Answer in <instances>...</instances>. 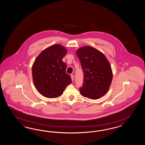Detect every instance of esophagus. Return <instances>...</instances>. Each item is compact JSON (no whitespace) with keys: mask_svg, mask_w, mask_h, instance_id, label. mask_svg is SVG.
<instances>
[{"mask_svg":"<svg viewBox=\"0 0 145 145\" xmlns=\"http://www.w3.org/2000/svg\"><path fill=\"white\" fill-rule=\"evenodd\" d=\"M71 80L73 82L74 79V74H71Z\"/></svg>","mask_w":145,"mask_h":145,"instance_id":"1","label":"esophagus"}]
</instances>
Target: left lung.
I'll return each mask as SVG.
<instances>
[{
  "label": "left lung",
  "mask_w": 145,
  "mask_h": 145,
  "mask_svg": "<svg viewBox=\"0 0 145 145\" xmlns=\"http://www.w3.org/2000/svg\"><path fill=\"white\" fill-rule=\"evenodd\" d=\"M77 56L84 71L82 96L97 99L107 93L112 79V67L104 54L89 46L78 49Z\"/></svg>",
  "instance_id": "left-lung-1"
}]
</instances>
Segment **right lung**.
Returning a JSON list of instances; mask_svg holds the SVG:
<instances>
[{"label":"right lung","mask_w":145,"mask_h":145,"mask_svg":"<svg viewBox=\"0 0 145 145\" xmlns=\"http://www.w3.org/2000/svg\"><path fill=\"white\" fill-rule=\"evenodd\" d=\"M67 49L59 44L45 49L38 56L32 67L33 83L38 92L49 98L60 96L71 82L62 59Z\"/></svg>","instance_id":"obj_1"}]
</instances>
